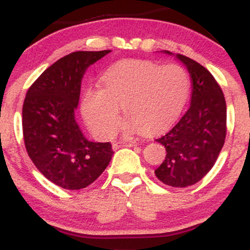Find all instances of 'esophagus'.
<instances>
[{"label": "esophagus", "mask_w": 250, "mask_h": 250, "mask_svg": "<svg viewBox=\"0 0 250 250\" xmlns=\"http://www.w3.org/2000/svg\"><path fill=\"white\" fill-rule=\"evenodd\" d=\"M133 146H135L134 141H119V142L113 143V149H114V150H117L119 148L133 147Z\"/></svg>", "instance_id": "34e87169"}]
</instances>
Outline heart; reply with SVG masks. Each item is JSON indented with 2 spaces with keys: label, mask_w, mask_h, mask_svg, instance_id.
Here are the masks:
<instances>
[{
  "label": "heart",
  "mask_w": 250,
  "mask_h": 250,
  "mask_svg": "<svg viewBox=\"0 0 250 250\" xmlns=\"http://www.w3.org/2000/svg\"><path fill=\"white\" fill-rule=\"evenodd\" d=\"M103 88L85 91L82 113L89 128L102 139L115 134L120 107L137 130L154 134L176 121L185 108L190 79L176 63L127 61L110 68Z\"/></svg>",
  "instance_id": "obj_1"
}]
</instances>
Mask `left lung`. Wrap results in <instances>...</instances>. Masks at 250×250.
Instances as JSON below:
<instances>
[{
    "mask_svg": "<svg viewBox=\"0 0 250 250\" xmlns=\"http://www.w3.org/2000/svg\"><path fill=\"white\" fill-rule=\"evenodd\" d=\"M176 57L190 74L191 103L180 121L155 140L167 151L155 175L165 185L186 188L203 179L219 157L227 134V105L222 89L208 69L185 55Z\"/></svg>",
    "mask_w": 250,
    "mask_h": 250,
    "instance_id": "left-lung-1",
    "label": "left lung"
}]
</instances>
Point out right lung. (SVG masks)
Returning <instances> with one entry per match:
<instances>
[{
	"instance_id": "obj_1",
	"label": "right lung",
	"mask_w": 250,
	"mask_h": 250,
	"mask_svg": "<svg viewBox=\"0 0 250 250\" xmlns=\"http://www.w3.org/2000/svg\"><path fill=\"white\" fill-rule=\"evenodd\" d=\"M110 50L75 51L36 80L25 95L22 129L25 149L43 176L68 190L88 187L108 167L110 142H91L75 120L81 81L90 64Z\"/></svg>"
}]
</instances>
